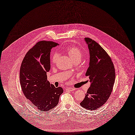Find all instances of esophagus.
<instances>
[{
	"label": "esophagus",
	"instance_id": "1",
	"mask_svg": "<svg viewBox=\"0 0 135 135\" xmlns=\"http://www.w3.org/2000/svg\"><path fill=\"white\" fill-rule=\"evenodd\" d=\"M65 90L66 91H74L75 89L74 88H67Z\"/></svg>",
	"mask_w": 135,
	"mask_h": 135
}]
</instances>
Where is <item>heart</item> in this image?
Wrapping results in <instances>:
<instances>
[{"mask_svg":"<svg viewBox=\"0 0 135 135\" xmlns=\"http://www.w3.org/2000/svg\"><path fill=\"white\" fill-rule=\"evenodd\" d=\"M64 50L68 53L69 57L72 60L75 59L76 58H81L82 54L81 50L77 47L75 46H66ZM58 55L57 54H54L51 58V60L52 63H55L58 59Z\"/></svg>","mask_w":135,"mask_h":135,"instance_id":"heart-1","label":"heart"}]
</instances>
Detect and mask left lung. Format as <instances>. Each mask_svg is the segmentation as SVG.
Segmentation results:
<instances>
[{
	"mask_svg": "<svg viewBox=\"0 0 135 135\" xmlns=\"http://www.w3.org/2000/svg\"><path fill=\"white\" fill-rule=\"evenodd\" d=\"M90 54L89 66L85 75L90 86L80 105L87 110H96L106 103L112 91L115 71L106 51L94 40L85 38Z\"/></svg>",
	"mask_w": 135,
	"mask_h": 135,
	"instance_id": "obj_1",
	"label": "left lung"
}]
</instances>
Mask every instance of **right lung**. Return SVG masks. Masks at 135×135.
<instances>
[{
	"mask_svg": "<svg viewBox=\"0 0 135 135\" xmlns=\"http://www.w3.org/2000/svg\"><path fill=\"white\" fill-rule=\"evenodd\" d=\"M57 45L51 41H39L27 52L20 69V83L24 95L36 108L44 112L57 106L63 92L61 88H56L47 80L51 50Z\"/></svg>",
	"mask_w": 135,
	"mask_h": 135,
	"instance_id": "1",
	"label": "right lung"
}]
</instances>
